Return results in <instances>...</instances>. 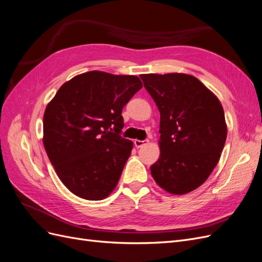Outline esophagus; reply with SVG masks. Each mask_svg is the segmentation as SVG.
Instances as JSON below:
<instances>
[{
  "label": "esophagus",
  "mask_w": 262,
  "mask_h": 262,
  "mask_svg": "<svg viewBox=\"0 0 262 262\" xmlns=\"http://www.w3.org/2000/svg\"><path fill=\"white\" fill-rule=\"evenodd\" d=\"M149 142V140H138V139H135L134 140V143H135V146H136V148H141V147H143L145 145H147V143Z\"/></svg>",
  "instance_id": "34e87169"
}]
</instances>
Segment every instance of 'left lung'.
I'll list each match as a JSON object with an SVG mask.
<instances>
[{
	"label": "left lung",
	"instance_id": "8db88e82",
	"mask_svg": "<svg viewBox=\"0 0 262 262\" xmlns=\"http://www.w3.org/2000/svg\"><path fill=\"white\" fill-rule=\"evenodd\" d=\"M160 111V158L151 175L160 187L184 195L204 184L226 140L224 111L216 96L191 75H140Z\"/></svg>",
	"mask_w": 262,
	"mask_h": 262
}]
</instances>
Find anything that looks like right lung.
Masks as SVG:
<instances>
[{"label":"right lung","mask_w":262,"mask_h":262,"mask_svg":"<svg viewBox=\"0 0 262 262\" xmlns=\"http://www.w3.org/2000/svg\"><path fill=\"white\" fill-rule=\"evenodd\" d=\"M142 88L133 75L91 71L57 90L43 115V146L74 195L102 200L116 187L133 142L122 138V110Z\"/></svg>","instance_id":"add662e5"}]
</instances>
